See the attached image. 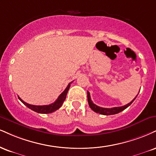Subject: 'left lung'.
<instances>
[{
	"instance_id": "obj_1",
	"label": "left lung",
	"mask_w": 156,
	"mask_h": 156,
	"mask_svg": "<svg viewBox=\"0 0 156 156\" xmlns=\"http://www.w3.org/2000/svg\"><path fill=\"white\" fill-rule=\"evenodd\" d=\"M138 95V94H137ZM136 95V97H137ZM136 97L133 99L131 102H129V104L126 105L122 107H115V108H101V107H99L96 105L95 104H94L92 101L91 99V97H90V94L89 91H87V99H88V102H89V107L91 110H94V112H97V113L101 114V115H114V114H117L119 112L123 111L126 108H127L132 103L134 102V100L136 99Z\"/></svg>"
}]
</instances>
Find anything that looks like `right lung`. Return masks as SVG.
<instances>
[{"label": "right lung", "mask_w": 156, "mask_h": 156, "mask_svg": "<svg viewBox=\"0 0 156 156\" xmlns=\"http://www.w3.org/2000/svg\"><path fill=\"white\" fill-rule=\"evenodd\" d=\"M71 83H72V82H71ZM71 83H70L67 85L66 89H65V91L59 95L57 100H56L54 103H52V104L48 105H30L27 102H24L20 97H18V98L20 99V100L23 103L24 105L27 106L28 108L31 109L33 111L43 114L51 113V112L56 111V110H58L59 108H61V106L62 105L64 101L66 99L67 91H68L69 89H70Z\"/></svg>", "instance_id": "add662e5"}]
</instances>
